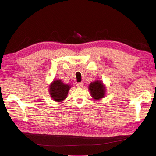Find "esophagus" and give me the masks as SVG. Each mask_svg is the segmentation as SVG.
<instances>
[{
	"label": "esophagus",
	"mask_w": 156,
	"mask_h": 156,
	"mask_svg": "<svg viewBox=\"0 0 156 156\" xmlns=\"http://www.w3.org/2000/svg\"><path fill=\"white\" fill-rule=\"evenodd\" d=\"M83 85H84V83H78L77 84V87H79V88L83 87Z\"/></svg>",
	"instance_id": "34e87169"
}]
</instances>
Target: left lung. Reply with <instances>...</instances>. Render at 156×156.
Returning a JSON list of instances; mask_svg holds the SVG:
<instances>
[{
	"label": "left lung",
	"mask_w": 156,
	"mask_h": 156,
	"mask_svg": "<svg viewBox=\"0 0 156 156\" xmlns=\"http://www.w3.org/2000/svg\"><path fill=\"white\" fill-rule=\"evenodd\" d=\"M88 89L91 96L95 100H101L105 96V85L100 80L92 82L88 86Z\"/></svg>",
	"instance_id": "1"
}]
</instances>
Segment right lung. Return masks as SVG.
Masks as SVG:
<instances>
[{
    "mask_svg": "<svg viewBox=\"0 0 156 156\" xmlns=\"http://www.w3.org/2000/svg\"><path fill=\"white\" fill-rule=\"evenodd\" d=\"M71 87L69 84H64L60 79L54 80L49 85L50 96L54 101L62 102L67 98Z\"/></svg>",
    "mask_w": 156,
    "mask_h": 156,
    "instance_id": "1",
    "label": "right lung"
}]
</instances>
